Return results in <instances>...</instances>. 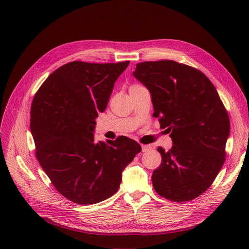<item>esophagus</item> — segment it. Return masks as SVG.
I'll list each match as a JSON object with an SVG mask.
<instances>
[{
	"mask_svg": "<svg viewBox=\"0 0 249 249\" xmlns=\"http://www.w3.org/2000/svg\"><path fill=\"white\" fill-rule=\"evenodd\" d=\"M150 150H152L151 145H142V151H143V152H148Z\"/></svg>",
	"mask_w": 249,
	"mask_h": 249,
	"instance_id": "esophagus-1",
	"label": "esophagus"
}]
</instances>
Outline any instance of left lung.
Returning <instances> with one entry per match:
<instances>
[{"instance_id": "left-lung-1", "label": "left lung", "mask_w": 249, "mask_h": 249, "mask_svg": "<svg viewBox=\"0 0 249 249\" xmlns=\"http://www.w3.org/2000/svg\"><path fill=\"white\" fill-rule=\"evenodd\" d=\"M133 76L151 92L154 116L173 146L159 147L155 190L170 201H190L215 180L226 158L230 119L216 88L201 71L171 60L139 63Z\"/></svg>"}]
</instances>
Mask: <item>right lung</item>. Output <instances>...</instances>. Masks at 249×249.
Masks as SVG:
<instances>
[{
    "label": "right lung",
    "instance_id": "1",
    "mask_svg": "<svg viewBox=\"0 0 249 249\" xmlns=\"http://www.w3.org/2000/svg\"><path fill=\"white\" fill-rule=\"evenodd\" d=\"M129 63L70 62L54 71L32 100L36 158L57 191L74 203L89 205L111 197L122 171L142 150L127 137L94 143L95 118Z\"/></svg>",
    "mask_w": 249,
    "mask_h": 249
}]
</instances>
